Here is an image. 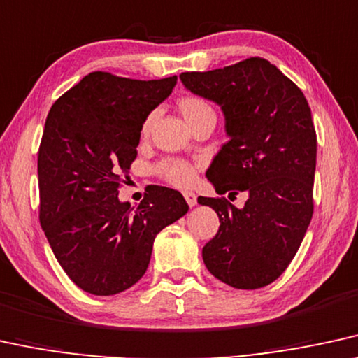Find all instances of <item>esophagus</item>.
<instances>
[{"label":"esophagus","mask_w":358,"mask_h":358,"mask_svg":"<svg viewBox=\"0 0 358 358\" xmlns=\"http://www.w3.org/2000/svg\"><path fill=\"white\" fill-rule=\"evenodd\" d=\"M183 196H185V200H187L188 206H194V205H196V194H194L193 192H185Z\"/></svg>","instance_id":"obj_1"}]
</instances>
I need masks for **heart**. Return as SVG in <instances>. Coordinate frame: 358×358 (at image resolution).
Listing matches in <instances>:
<instances>
[{"mask_svg":"<svg viewBox=\"0 0 358 358\" xmlns=\"http://www.w3.org/2000/svg\"><path fill=\"white\" fill-rule=\"evenodd\" d=\"M178 108L189 125L198 119H201V117L213 114V108L210 103H208L203 97L194 96V94H189V96H183L180 99ZM155 119L157 112H150V114L145 117V120H143L142 124V135L150 134ZM155 173L160 176V178H164L166 183L185 188L189 187V185L194 182L196 169H194L193 164H189L187 160H182V158H166V160L160 162V164L155 166Z\"/></svg>","mask_w":358,"mask_h":358,"instance_id":"obj_1","label":"heart"}]
</instances>
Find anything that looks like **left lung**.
<instances>
[{"instance_id": "left-lung-1", "label": "left lung", "mask_w": 358, "mask_h": 358, "mask_svg": "<svg viewBox=\"0 0 358 358\" xmlns=\"http://www.w3.org/2000/svg\"><path fill=\"white\" fill-rule=\"evenodd\" d=\"M193 94L220 103L229 140L208 180L218 194L246 192L244 208L224 196L198 198L218 213L203 248L208 271L236 289L274 282L299 250L314 215L317 135L302 90L262 57L206 72H182Z\"/></svg>"}]
</instances>
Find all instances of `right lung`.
Returning a JSON list of instances; mask_svg holds the SVG:
<instances>
[{"label":"right lung","instance_id":"1","mask_svg":"<svg viewBox=\"0 0 358 358\" xmlns=\"http://www.w3.org/2000/svg\"><path fill=\"white\" fill-rule=\"evenodd\" d=\"M176 76L155 80L96 71L49 110L38 152L39 223L76 286L94 296L132 287L155 236L188 211L182 193L152 187L137 208L119 201L145 117Z\"/></svg>","mask_w":358,"mask_h":358}]
</instances>
